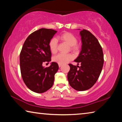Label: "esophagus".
<instances>
[{"label":"esophagus","mask_w":122,"mask_h":122,"mask_svg":"<svg viewBox=\"0 0 122 122\" xmlns=\"http://www.w3.org/2000/svg\"><path fill=\"white\" fill-rule=\"evenodd\" d=\"M61 66H62L61 64H59V67H61Z\"/></svg>","instance_id":"1"}]
</instances>
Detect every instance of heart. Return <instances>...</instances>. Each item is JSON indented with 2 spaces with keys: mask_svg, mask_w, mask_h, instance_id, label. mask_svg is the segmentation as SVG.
<instances>
[{
  "mask_svg": "<svg viewBox=\"0 0 122 122\" xmlns=\"http://www.w3.org/2000/svg\"><path fill=\"white\" fill-rule=\"evenodd\" d=\"M58 39L63 41L71 46V49L73 51H77L78 49L77 45V38L74 35L69 32H65L61 34L58 36ZM57 41L55 38L51 39L49 42V47L51 51L55 54L57 51ZM74 58L73 55L71 54L60 53L53 57V60L59 64H65L67 62L71 60Z\"/></svg>",
  "mask_w": 122,
  "mask_h": 122,
  "instance_id": "b5f03b06",
  "label": "heart"
}]
</instances>
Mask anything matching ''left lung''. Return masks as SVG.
<instances>
[{
  "label": "left lung",
  "mask_w": 122,
  "mask_h": 122,
  "mask_svg": "<svg viewBox=\"0 0 122 122\" xmlns=\"http://www.w3.org/2000/svg\"><path fill=\"white\" fill-rule=\"evenodd\" d=\"M82 48L74 61L81 64H69L70 71L67 77L72 88L77 91L86 90L92 88L98 80L104 63L102 47L93 34L84 30L80 32Z\"/></svg>",
  "instance_id": "8db88e82"
}]
</instances>
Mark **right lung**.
I'll return each mask as SVG.
<instances>
[{
    "label": "right lung",
    "instance_id": "right-lung-1",
    "mask_svg": "<svg viewBox=\"0 0 122 122\" xmlns=\"http://www.w3.org/2000/svg\"><path fill=\"white\" fill-rule=\"evenodd\" d=\"M56 30L41 28L33 32L25 41L20 54V67L26 86L36 93H42L53 86L58 64L52 62L45 68L42 63L51 61L49 42Z\"/></svg>",
    "mask_w": 122,
    "mask_h": 122
}]
</instances>
